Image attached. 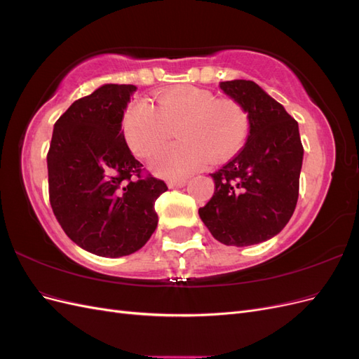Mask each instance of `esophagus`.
I'll list each match as a JSON object with an SVG mask.
<instances>
[{"mask_svg": "<svg viewBox=\"0 0 359 359\" xmlns=\"http://www.w3.org/2000/svg\"><path fill=\"white\" fill-rule=\"evenodd\" d=\"M187 182H189V181L184 180V178H181V180H169V181H168V186H169L170 189H177V187H184Z\"/></svg>", "mask_w": 359, "mask_h": 359, "instance_id": "esophagus-1", "label": "esophagus"}]
</instances>
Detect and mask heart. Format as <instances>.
Instances as JSON below:
<instances>
[{
    "label": "heart",
    "mask_w": 359,
    "mask_h": 359,
    "mask_svg": "<svg viewBox=\"0 0 359 359\" xmlns=\"http://www.w3.org/2000/svg\"><path fill=\"white\" fill-rule=\"evenodd\" d=\"M178 127L182 142L161 149L151 169L165 178L191 175L212 157L231 158L245 145L250 118L244 107L229 99H217L208 90L177 85L163 93L156 109L135 102L124 111L121 130L126 144L140 158H148L165 145Z\"/></svg>",
    "instance_id": "1"
}]
</instances>
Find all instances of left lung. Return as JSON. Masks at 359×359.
<instances>
[{"label": "left lung", "instance_id": "obj_1", "mask_svg": "<svg viewBox=\"0 0 359 359\" xmlns=\"http://www.w3.org/2000/svg\"><path fill=\"white\" fill-rule=\"evenodd\" d=\"M220 88L252 127L240 153L211 173L215 191L199 215L217 241L252 245L277 235L295 211L304 148L298 123L257 83L236 79Z\"/></svg>", "mask_w": 359, "mask_h": 359}]
</instances>
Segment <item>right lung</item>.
Instances as JSON below:
<instances>
[{"label": "right lung", "mask_w": 359, "mask_h": 359, "mask_svg": "<svg viewBox=\"0 0 359 359\" xmlns=\"http://www.w3.org/2000/svg\"><path fill=\"white\" fill-rule=\"evenodd\" d=\"M135 85L107 83L76 100L53 126L49 201L62 231L86 252L127 256L154 233V203L168 190L137 161L121 130Z\"/></svg>", "instance_id": "obj_1"}]
</instances>
